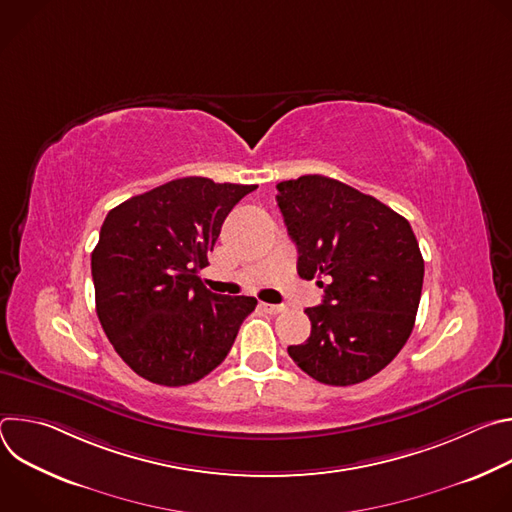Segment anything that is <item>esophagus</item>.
<instances>
[{"label": "esophagus", "instance_id": "1", "mask_svg": "<svg viewBox=\"0 0 512 512\" xmlns=\"http://www.w3.org/2000/svg\"><path fill=\"white\" fill-rule=\"evenodd\" d=\"M261 308L267 312V314H281L285 310L283 304H261Z\"/></svg>", "mask_w": 512, "mask_h": 512}]
</instances>
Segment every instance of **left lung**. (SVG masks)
<instances>
[{
	"label": "left lung",
	"mask_w": 512,
	"mask_h": 512,
	"mask_svg": "<svg viewBox=\"0 0 512 512\" xmlns=\"http://www.w3.org/2000/svg\"><path fill=\"white\" fill-rule=\"evenodd\" d=\"M277 206L298 247L302 279L324 300L289 356L312 379L348 387L371 379L405 346L421 300L423 257L407 218L334 178L277 184Z\"/></svg>",
	"instance_id": "obj_1"
}]
</instances>
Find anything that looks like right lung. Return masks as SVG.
<instances>
[{"label":"right lung","instance_id":"1","mask_svg":"<svg viewBox=\"0 0 512 512\" xmlns=\"http://www.w3.org/2000/svg\"><path fill=\"white\" fill-rule=\"evenodd\" d=\"M255 188L190 176L109 210L91 255L97 316L139 377L182 387L227 358L257 300L212 294L198 271L233 206Z\"/></svg>","mask_w":512,"mask_h":512}]
</instances>
